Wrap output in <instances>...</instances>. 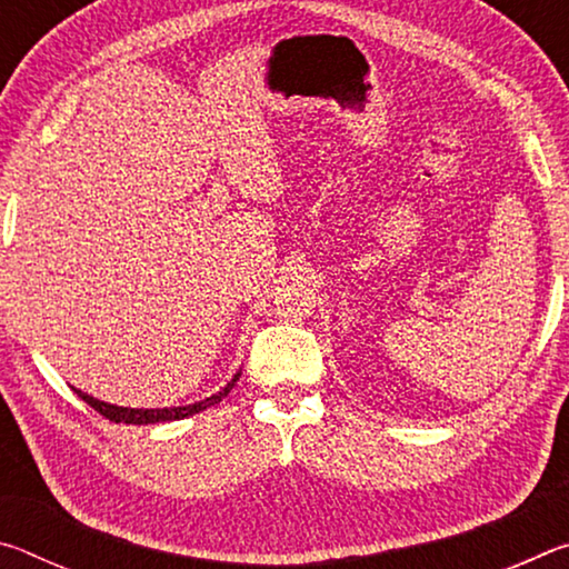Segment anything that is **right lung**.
Segmentation results:
<instances>
[{"label": "right lung", "instance_id": "right-lung-1", "mask_svg": "<svg viewBox=\"0 0 569 569\" xmlns=\"http://www.w3.org/2000/svg\"><path fill=\"white\" fill-rule=\"evenodd\" d=\"M240 377V371L236 373L233 379H230L223 389H220L218 393H213V397H208L203 401H196V403H188V407H172V409H128V407H114V403H104L100 399L90 397V393H84L80 389L77 391V397H80L82 401H88L90 407L94 411H100L104 419H110L114 423H158V421H178V419H186V417H192V413H200L206 411L210 407H216V403L220 399H226L230 389L236 387V381Z\"/></svg>", "mask_w": 569, "mask_h": 569}]
</instances>
